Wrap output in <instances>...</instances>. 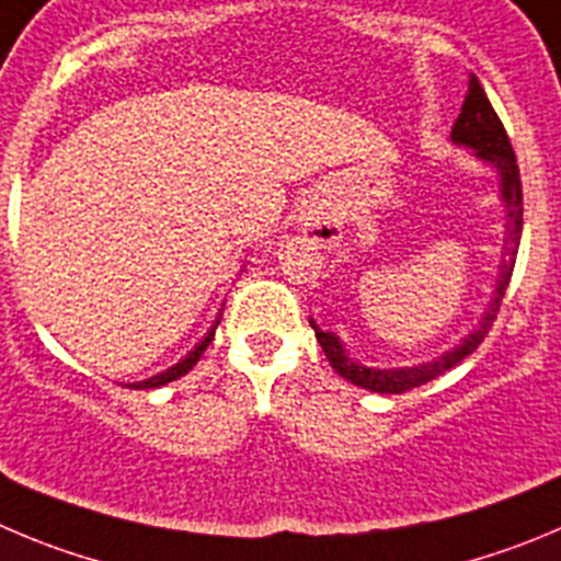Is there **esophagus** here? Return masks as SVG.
Returning a JSON list of instances; mask_svg holds the SVG:
<instances>
[{"mask_svg": "<svg viewBox=\"0 0 561 561\" xmlns=\"http://www.w3.org/2000/svg\"><path fill=\"white\" fill-rule=\"evenodd\" d=\"M301 232L312 240V243L323 245V249H334L340 243V221L334 218V213L323 204L310 202L301 209Z\"/></svg>", "mask_w": 561, "mask_h": 561, "instance_id": "obj_1", "label": "esophagus"}]
</instances>
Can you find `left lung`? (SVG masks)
I'll return each mask as SVG.
<instances>
[{"label": "left lung", "mask_w": 561, "mask_h": 561, "mask_svg": "<svg viewBox=\"0 0 561 561\" xmlns=\"http://www.w3.org/2000/svg\"><path fill=\"white\" fill-rule=\"evenodd\" d=\"M451 140L457 146H468L476 151V157L484 162H490L495 171L501 174V198L506 204V240H504V260H501L499 282H495V293L490 307L481 316L479 327L462 337V343H457L451 352H446L443 357L432 359V363L415 365V368H368V365L354 363L348 354L343 352V343L334 337V332H323L318 329L316 321V337L321 343L323 354H327L329 365L337 370L343 379H348L352 385L365 387L370 392H407L412 387H421L426 381L437 379L446 370H451L454 365L462 363L465 357L476 352L481 345V340L486 337L493 321L499 318L501 301H504V293L510 287L512 271H515V256L517 245H520V232H523V187H520V169H517L515 151H512L510 135H506L504 124H501L499 113L493 110L490 99H486L484 88L479 85L473 75L468 80V93H465L462 113L454 122Z\"/></svg>", "instance_id": "8db88e82"}]
</instances>
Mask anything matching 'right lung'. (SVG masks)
Returning a JSON list of instances; mask_svg holds the SVG:
<instances>
[{"label": "right lung", "instance_id": "1", "mask_svg": "<svg viewBox=\"0 0 561 561\" xmlns=\"http://www.w3.org/2000/svg\"><path fill=\"white\" fill-rule=\"evenodd\" d=\"M218 321H221V316H218V318H216V323H213V327H209V332L204 334V337L198 340L196 345H193V352H187V357H185V359H180V363H176L174 368L162 370V374L151 376V379L135 381V385H127V387H135V390H151V387H162V385H169V381L180 379V376H185L187 370H191L193 365L198 363V357H202V354L207 352V345L213 343V337H216V327H218Z\"/></svg>", "mask_w": 561, "mask_h": 561}]
</instances>
